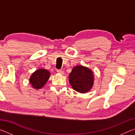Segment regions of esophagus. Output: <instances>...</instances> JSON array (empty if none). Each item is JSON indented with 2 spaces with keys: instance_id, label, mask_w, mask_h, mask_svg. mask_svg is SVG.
<instances>
[{
  "instance_id": "obj_1",
  "label": "esophagus",
  "mask_w": 135,
  "mask_h": 135,
  "mask_svg": "<svg viewBox=\"0 0 135 135\" xmlns=\"http://www.w3.org/2000/svg\"><path fill=\"white\" fill-rule=\"evenodd\" d=\"M56 71H57V73H59V74H64V71H62V70H57Z\"/></svg>"
}]
</instances>
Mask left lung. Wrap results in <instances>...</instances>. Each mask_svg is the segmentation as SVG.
Wrapping results in <instances>:
<instances>
[{"instance_id":"left-lung-1","label":"left lung","mask_w":135,"mask_h":135,"mask_svg":"<svg viewBox=\"0 0 135 135\" xmlns=\"http://www.w3.org/2000/svg\"><path fill=\"white\" fill-rule=\"evenodd\" d=\"M69 81L73 89L80 93L89 91L93 84V75L88 68L79 65L73 68L69 75Z\"/></svg>"}]
</instances>
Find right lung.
<instances>
[{
  "mask_svg": "<svg viewBox=\"0 0 135 135\" xmlns=\"http://www.w3.org/2000/svg\"><path fill=\"white\" fill-rule=\"evenodd\" d=\"M50 77V73L47 70L38 69L33 73L30 78V83L33 88L36 89H41L46 83Z\"/></svg>",
  "mask_w": 135,
  "mask_h": 135,
  "instance_id": "right-lung-1",
  "label": "right lung"
}]
</instances>
